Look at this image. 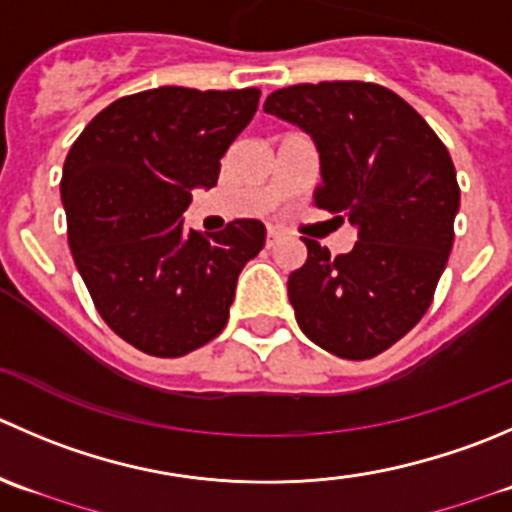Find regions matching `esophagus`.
<instances>
[{
  "instance_id": "1",
  "label": "esophagus",
  "mask_w": 512,
  "mask_h": 512,
  "mask_svg": "<svg viewBox=\"0 0 512 512\" xmlns=\"http://www.w3.org/2000/svg\"><path fill=\"white\" fill-rule=\"evenodd\" d=\"M280 232H277V230H272V227H270V230H267V235H265V245L267 247H275L277 245V240H280Z\"/></svg>"
}]
</instances>
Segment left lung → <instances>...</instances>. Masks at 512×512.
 <instances>
[{
  "mask_svg": "<svg viewBox=\"0 0 512 512\" xmlns=\"http://www.w3.org/2000/svg\"><path fill=\"white\" fill-rule=\"evenodd\" d=\"M265 112L312 137L315 205L357 227L355 247L337 257L302 237L307 260L287 280L297 325L345 360L380 355L418 325L448 265L460 210L453 160L380 84H295L272 92Z\"/></svg>",
  "mask_w": 512,
  "mask_h": 512,
  "instance_id": "obj_1",
  "label": "left lung"
}]
</instances>
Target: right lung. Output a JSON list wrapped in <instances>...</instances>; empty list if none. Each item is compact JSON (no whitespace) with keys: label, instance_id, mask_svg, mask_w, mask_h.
<instances>
[{"label":"right lung","instance_id":"obj_1","mask_svg":"<svg viewBox=\"0 0 512 512\" xmlns=\"http://www.w3.org/2000/svg\"><path fill=\"white\" fill-rule=\"evenodd\" d=\"M260 89L157 87L104 107L64 160L62 205L74 265L102 320L155 357H180L222 332L237 277L265 225L185 230L192 190L257 112Z\"/></svg>","mask_w":512,"mask_h":512}]
</instances>
